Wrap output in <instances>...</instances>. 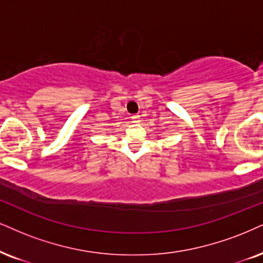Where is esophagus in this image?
<instances>
[{
  "instance_id": "1",
  "label": "esophagus",
  "mask_w": 263,
  "mask_h": 263,
  "mask_svg": "<svg viewBox=\"0 0 263 263\" xmlns=\"http://www.w3.org/2000/svg\"><path fill=\"white\" fill-rule=\"evenodd\" d=\"M132 122L133 123H139V122H140V116H139V115L132 116Z\"/></svg>"
}]
</instances>
